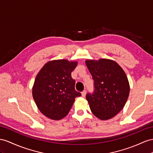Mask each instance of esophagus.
<instances>
[{"label": "esophagus", "instance_id": "obj_1", "mask_svg": "<svg viewBox=\"0 0 153 153\" xmlns=\"http://www.w3.org/2000/svg\"><path fill=\"white\" fill-rule=\"evenodd\" d=\"M86 93H87V91H83V92H81L82 96H83V97H85V95H86Z\"/></svg>", "mask_w": 153, "mask_h": 153}]
</instances>
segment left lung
Masks as SVG:
<instances>
[{
    "label": "left lung",
    "mask_w": 153,
    "mask_h": 153,
    "mask_svg": "<svg viewBox=\"0 0 153 153\" xmlns=\"http://www.w3.org/2000/svg\"><path fill=\"white\" fill-rule=\"evenodd\" d=\"M86 65L94 80V91L86 95L93 114L107 120L122 110L130 91L123 70L116 62L101 59L87 60Z\"/></svg>",
    "instance_id": "left-lung-1"
}]
</instances>
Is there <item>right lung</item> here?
Listing matches in <instances>:
<instances>
[{
	"label": "right lung",
	"instance_id": "obj_1",
	"mask_svg": "<svg viewBox=\"0 0 153 153\" xmlns=\"http://www.w3.org/2000/svg\"><path fill=\"white\" fill-rule=\"evenodd\" d=\"M77 62L59 59L49 61L39 71L35 79L32 94L39 110L49 118H63L72 108L76 97V81L71 73Z\"/></svg>",
	"mask_w": 153,
	"mask_h": 153
}]
</instances>
